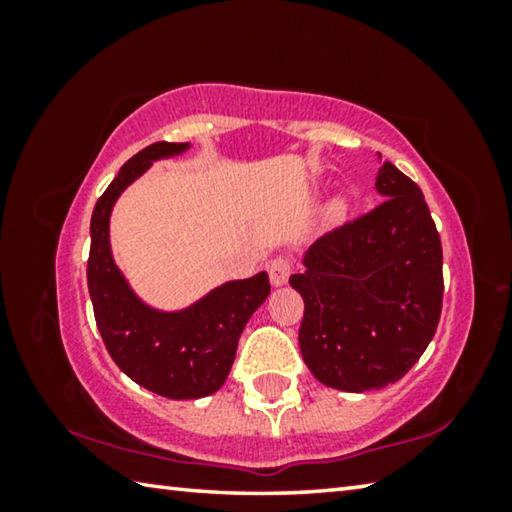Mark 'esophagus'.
<instances>
[{
	"label": "esophagus",
	"mask_w": 512,
	"mask_h": 512,
	"mask_svg": "<svg viewBox=\"0 0 512 512\" xmlns=\"http://www.w3.org/2000/svg\"><path fill=\"white\" fill-rule=\"evenodd\" d=\"M266 271H268V275H271L273 287H282V284H287L289 275H291V259L284 255L275 257L266 264Z\"/></svg>",
	"instance_id": "34e87169"
}]
</instances>
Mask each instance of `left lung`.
Listing matches in <instances>:
<instances>
[{"mask_svg": "<svg viewBox=\"0 0 512 512\" xmlns=\"http://www.w3.org/2000/svg\"><path fill=\"white\" fill-rule=\"evenodd\" d=\"M375 187L384 201L320 237L289 280L305 300L302 359L320 384L348 393L402 379L443 309V246L420 187L391 162Z\"/></svg>", "mask_w": 512, "mask_h": 512, "instance_id": "obj_1", "label": "left lung"}]
</instances>
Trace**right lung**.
Listing matches in <instances>:
<instances>
[{"label": "right lung", "mask_w": 512, "mask_h": 512, "mask_svg": "<svg viewBox=\"0 0 512 512\" xmlns=\"http://www.w3.org/2000/svg\"><path fill=\"white\" fill-rule=\"evenodd\" d=\"M187 149L189 142H155L133 155L94 205L90 223L88 289L101 339L135 384L169 400H198L219 391L248 318L271 293L262 271L221 284L187 309L160 311L137 298L121 275L110 250L112 205L155 160Z\"/></svg>", "instance_id": "right-lung-1"}]
</instances>
